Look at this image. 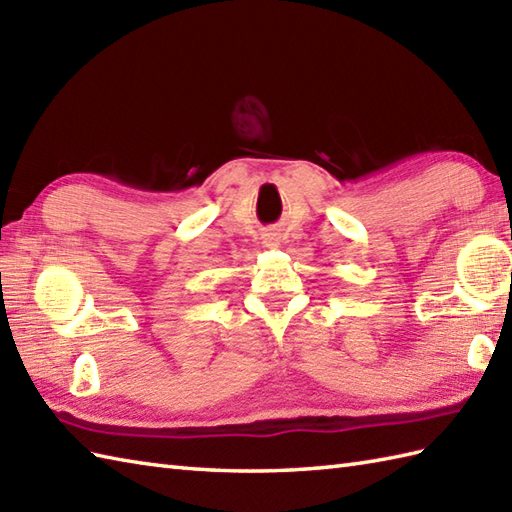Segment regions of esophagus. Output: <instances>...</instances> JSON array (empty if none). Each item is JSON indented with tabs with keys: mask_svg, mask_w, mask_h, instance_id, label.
I'll return each mask as SVG.
<instances>
[{
	"mask_svg": "<svg viewBox=\"0 0 512 512\" xmlns=\"http://www.w3.org/2000/svg\"><path fill=\"white\" fill-rule=\"evenodd\" d=\"M264 244H266V246H277V239L273 237V233L264 235Z\"/></svg>",
	"mask_w": 512,
	"mask_h": 512,
	"instance_id": "obj_1",
	"label": "esophagus"
}]
</instances>
